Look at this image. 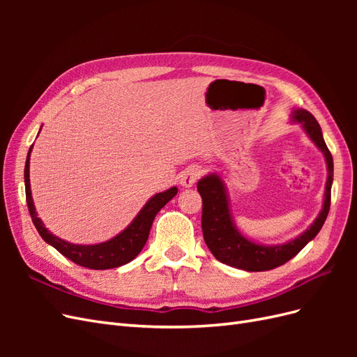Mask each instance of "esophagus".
I'll list each match as a JSON object with an SVG mask.
<instances>
[{
  "mask_svg": "<svg viewBox=\"0 0 357 357\" xmlns=\"http://www.w3.org/2000/svg\"><path fill=\"white\" fill-rule=\"evenodd\" d=\"M201 172H202V169L199 165H190V167L185 168L180 174V185L183 188H192L197 183V180L199 178Z\"/></svg>",
  "mask_w": 357,
  "mask_h": 357,
  "instance_id": "34e87169",
  "label": "esophagus"
}]
</instances>
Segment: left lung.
<instances>
[{
    "mask_svg": "<svg viewBox=\"0 0 357 357\" xmlns=\"http://www.w3.org/2000/svg\"><path fill=\"white\" fill-rule=\"evenodd\" d=\"M294 122L301 123L310 139L325 155L328 165V180L323 207L310 228L295 240L278 245L256 244L236 229L229 211V199L223 180L218 174H208L198 181V192L202 198V234L204 241L213 256L234 268L244 271H269L295 257L321 229L331 208V188L333 181V159L323 139L321 128L316 117L307 110L291 112Z\"/></svg>",
    "mask_w": 357,
    "mask_h": 357,
    "instance_id": "8db88e82",
    "label": "left lung"
}]
</instances>
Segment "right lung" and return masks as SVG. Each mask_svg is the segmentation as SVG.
<instances>
[{"mask_svg":"<svg viewBox=\"0 0 357 357\" xmlns=\"http://www.w3.org/2000/svg\"><path fill=\"white\" fill-rule=\"evenodd\" d=\"M32 146L29 147V152L25 162V192H26V204L31 214L32 223L37 228L41 238L45 240L52 247L66 256L74 264L80 266L89 268V269H110L122 266L128 262H131L137 255L143 250V247L149 238L150 228L156 218V214L160 211L164 205L171 201L177 195V188H171L165 192L156 193L155 197L150 198L144 207L139 210L137 218L131 222L126 229L121 234H117L114 238L92 245H82V244H71L68 241H63L58 238L56 235L47 231V228L43 225L41 219L37 218L34 201L31 195V185H29V156H31Z\"/></svg>","mask_w":357,"mask_h":357,"instance_id":"obj_1","label":"right lung"}]
</instances>
